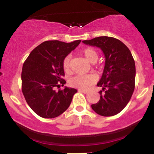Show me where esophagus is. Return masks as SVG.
I'll return each mask as SVG.
<instances>
[{
  "mask_svg": "<svg viewBox=\"0 0 154 154\" xmlns=\"http://www.w3.org/2000/svg\"><path fill=\"white\" fill-rule=\"evenodd\" d=\"M78 91L79 92H82V93H88V91H87V90H84V89H79Z\"/></svg>",
  "mask_w": 154,
  "mask_h": 154,
  "instance_id": "esophagus-1",
  "label": "esophagus"
}]
</instances>
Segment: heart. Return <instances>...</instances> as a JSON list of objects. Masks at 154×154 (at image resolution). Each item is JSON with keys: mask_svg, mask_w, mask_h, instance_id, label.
Here are the masks:
<instances>
[{"mask_svg": "<svg viewBox=\"0 0 154 154\" xmlns=\"http://www.w3.org/2000/svg\"><path fill=\"white\" fill-rule=\"evenodd\" d=\"M81 54L83 55L88 62L95 63L98 59V53L95 49L92 48H85L81 51ZM70 59L71 56L69 55L66 56L63 60L62 66L63 70L66 72L70 71ZM95 79L94 76L91 75H77L70 79V85L74 88L79 89H87L95 82Z\"/></svg>", "mask_w": 154, "mask_h": 154, "instance_id": "1", "label": "heart"}]
</instances>
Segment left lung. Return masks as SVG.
<instances>
[{"label":"left lung","mask_w":154,"mask_h":154,"mask_svg":"<svg viewBox=\"0 0 154 154\" xmlns=\"http://www.w3.org/2000/svg\"><path fill=\"white\" fill-rule=\"evenodd\" d=\"M83 43L99 48L105 56L103 75L97 85L100 100L92 104L93 110L103 116L119 114L131 98L135 82V64L129 48L118 39L102 36Z\"/></svg>","instance_id":"obj_1"}]
</instances>
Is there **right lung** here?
Segmentation results:
<instances>
[{
    "label": "right lung",
    "instance_id": "right-lung-1",
    "mask_svg": "<svg viewBox=\"0 0 154 154\" xmlns=\"http://www.w3.org/2000/svg\"><path fill=\"white\" fill-rule=\"evenodd\" d=\"M81 40L66 43L59 40L42 43L24 61L22 72V90L29 107L38 116L46 119L57 117L68 109L77 91L63 86V60Z\"/></svg>",
    "mask_w": 154,
    "mask_h": 154
}]
</instances>
